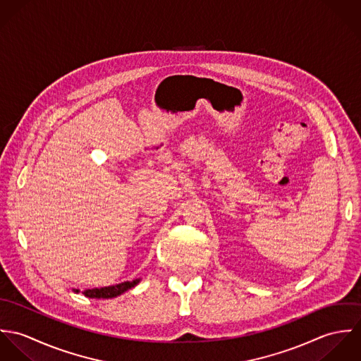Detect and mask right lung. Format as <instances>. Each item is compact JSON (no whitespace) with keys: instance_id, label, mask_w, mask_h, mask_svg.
<instances>
[{"instance_id":"obj_1","label":"right lung","mask_w":361,"mask_h":361,"mask_svg":"<svg viewBox=\"0 0 361 361\" xmlns=\"http://www.w3.org/2000/svg\"><path fill=\"white\" fill-rule=\"evenodd\" d=\"M140 282V279H135V281H126L114 286H105V288H94V289H86L83 292L85 296L92 298V299H112L116 298L122 293H125L126 290L135 288L137 283ZM75 292H79L78 289H73Z\"/></svg>"}]
</instances>
